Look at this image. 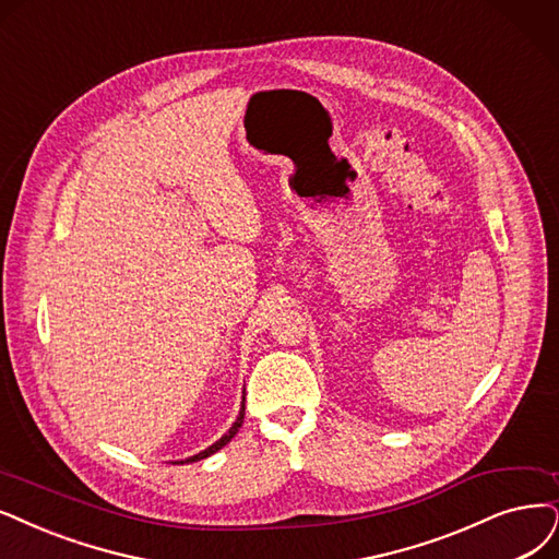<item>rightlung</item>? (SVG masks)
Returning a JSON list of instances; mask_svg holds the SVG:
<instances>
[{
  "instance_id": "1",
  "label": "right lung",
  "mask_w": 559,
  "mask_h": 559,
  "mask_svg": "<svg viewBox=\"0 0 559 559\" xmlns=\"http://www.w3.org/2000/svg\"><path fill=\"white\" fill-rule=\"evenodd\" d=\"M246 401V399H243ZM243 412H246V405L241 403V407H239V415H237V419H235V424L227 428V432L225 436L221 438V440H216L212 447H206L204 451H200V453H195V456H189V459H183V461H175V465H183V463H195V461H202V459H206V456H212V453H216L218 449H223L227 442H230L235 436H237V430L241 428V424H243Z\"/></svg>"
}]
</instances>
